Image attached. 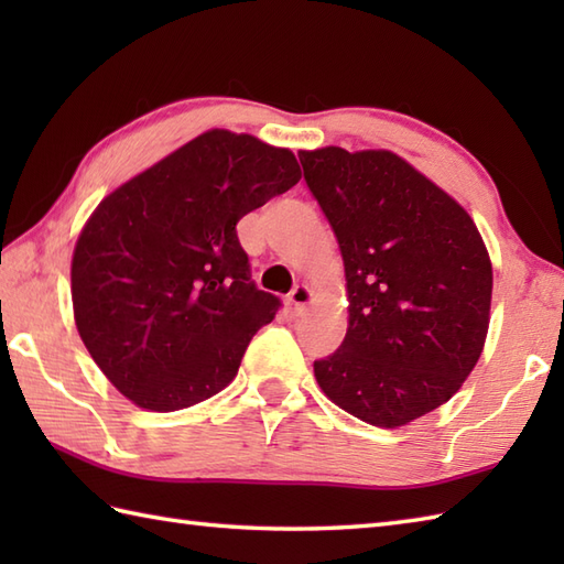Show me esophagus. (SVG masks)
I'll return each mask as SVG.
<instances>
[{
	"instance_id": "1",
	"label": "esophagus",
	"mask_w": 564,
	"mask_h": 564,
	"mask_svg": "<svg viewBox=\"0 0 564 564\" xmlns=\"http://www.w3.org/2000/svg\"><path fill=\"white\" fill-rule=\"evenodd\" d=\"M289 303L293 305V313H295V315H303L305 310H307V305L313 303V291H310L307 285L297 283L295 289L291 291V295H289Z\"/></svg>"
}]
</instances>
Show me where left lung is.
<instances>
[{"instance_id": "8db88e82", "label": "left lung", "mask_w": 564, "mask_h": 564, "mask_svg": "<svg viewBox=\"0 0 564 564\" xmlns=\"http://www.w3.org/2000/svg\"><path fill=\"white\" fill-rule=\"evenodd\" d=\"M337 237L349 329L315 361L327 398L398 429L448 402L482 354L492 261L470 215L388 150L301 154Z\"/></svg>"}]
</instances>
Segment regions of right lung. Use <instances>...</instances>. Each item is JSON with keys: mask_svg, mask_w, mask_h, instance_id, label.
I'll return each mask as SVG.
<instances>
[{"mask_svg": "<svg viewBox=\"0 0 564 564\" xmlns=\"http://www.w3.org/2000/svg\"><path fill=\"white\" fill-rule=\"evenodd\" d=\"M297 182L291 150L215 128L91 213L72 257L75 322L130 402L176 412L230 386L281 307L251 281L237 223Z\"/></svg>", "mask_w": 564, "mask_h": 564, "instance_id": "add662e5", "label": "right lung"}]
</instances>
